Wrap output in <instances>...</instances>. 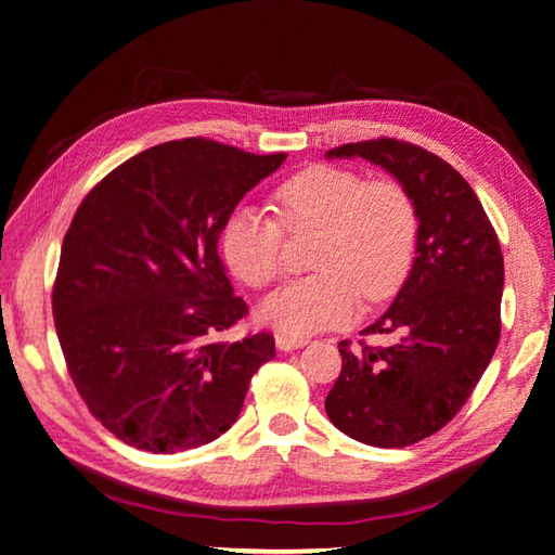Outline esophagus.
<instances>
[{
	"label": "esophagus",
	"mask_w": 555,
	"mask_h": 555,
	"mask_svg": "<svg viewBox=\"0 0 555 555\" xmlns=\"http://www.w3.org/2000/svg\"><path fill=\"white\" fill-rule=\"evenodd\" d=\"M276 343V350L281 352H291V350H298V347H304L308 340H304V337H291V335H276L274 337Z\"/></svg>",
	"instance_id": "obj_1"
}]
</instances>
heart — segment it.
<instances>
[{"label":"heart","instance_id":"heart-1","mask_svg":"<svg viewBox=\"0 0 555 555\" xmlns=\"http://www.w3.org/2000/svg\"><path fill=\"white\" fill-rule=\"evenodd\" d=\"M288 230L323 228L315 274L288 281L259 306L261 323L288 335H313L352 321L367 300L393 296L416 251L418 220L409 193L393 181L364 183L345 168H306L274 193ZM284 230L259 205H240L222 228V251L247 286L271 284L281 271Z\"/></svg>","mask_w":555,"mask_h":555}]
</instances>
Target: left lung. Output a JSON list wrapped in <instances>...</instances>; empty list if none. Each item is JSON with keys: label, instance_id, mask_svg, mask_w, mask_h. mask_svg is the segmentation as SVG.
Here are the masks:
<instances>
[{"label": "left lung", "instance_id": "1", "mask_svg": "<svg viewBox=\"0 0 555 555\" xmlns=\"http://www.w3.org/2000/svg\"><path fill=\"white\" fill-rule=\"evenodd\" d=\"M325 158L382 166L416 208V257L397 298L364 333H399L391 347L340 343L343 370L325 399L345 436L403 448L443 428L490 364L500 343L504 259L469 183L426 149L372 139Z\"/></svg>", "mask_w": 555, "mask_h": 555}]
</instances>
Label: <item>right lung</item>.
<instances>
[{"mask_svg": "<svg viewBox=\"0 0 555 555\" xmlns=\"http://www.w3.org/2000/svg\"><path fill=\"white\" fill-rule=\"evenodd\" d=\"M284 162L191 137L131 156L80 203L55 276V333L92 416L125 443H212L274 360L267 333L210 337L247 313L218 255L224 222Z\"/></svg>", "mask_w": 555, "mask_h": 555, "instance_id": "1", "label": "right lung"}]
</instances>
